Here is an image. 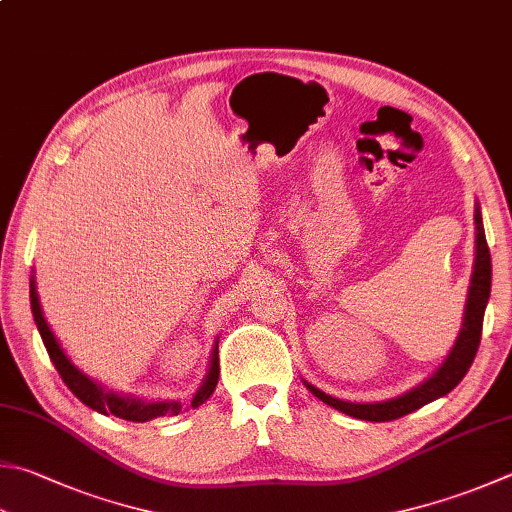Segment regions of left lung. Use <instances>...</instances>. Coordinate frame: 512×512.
Masks as SVG:
<instances>
[{
	"label": "left lung",
	"mask_w": 512,
	"mask_h": 512,
	"mask_svg": "<svg viewBox=\"0 0 512 512\" xmlns=\"http://www.w3.org/2000/svg\"><path fill=\"white\" fill-rule=\"evenodd\" d=\"M475 223H477V258H475V272H472V281H470L464 327H461V334L455 347H452L450 356L437 370V374L430 376V379L426 383H421L419 388L403 394V397L383 401V403L339 401L307 383V390H310L316 399H321L323 403H327V406H332L334 410H339L343 414H350L354 419L381 423V421L399 419L403 414L419 410L426 406V403L443 397V394H448L452 388H457L459 381L464 379L466 372L470 370V365L475 361V354L479 350L481 327H484V312L490 296V281H493V263H490V249L486 243L484 225H481L479 209H475Z\"/></svg>",
	"instance_id": "1"
}]
</instances>
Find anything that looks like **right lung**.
I'll return each instance as SVG.
<instances>
[{"instance_id": "obj_1", "label": "right lung", "mask_w": 512, "mask_h": 512, "mask_svg": "<svg viewBox=\"0 0 512 512\" xmlns=\"http://www.w3.org/2000/svg\"><path fill=\"white\" fill-rule=\"evenodd\" d=\"M31 310H33L37 330H40V334H42L44 347H46L48 356H51L55 370L60 372L62 381L66 383V388H69L75 394V397L84 403V406H89L91 410L100 412V414H115V417H120V419L138 421V423L162 417V414H167V412L178 414L182 410V406H178V403H144V401H136V399H129V397H118V394H113V392H104L93 381L86 379L82 372H77V368H73L71 361L64 356L62 347L57 345L53 332L48 330V325H46L42 310H40V301H37V292H35L33 281H31ZM218 374H220L218 350H214L207 381L202 383V388L198 390L194 401H191V406L198 408L202 401L209 399V394L216 390Z\"/></svg>"}]
</instances>
